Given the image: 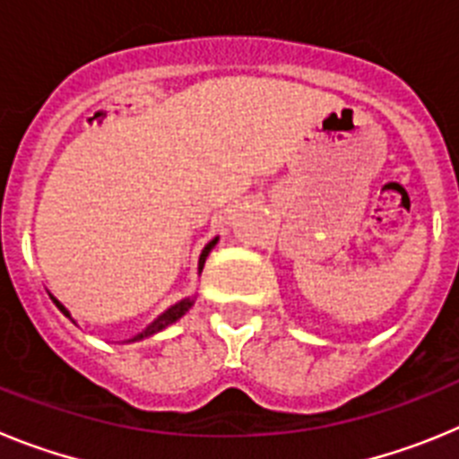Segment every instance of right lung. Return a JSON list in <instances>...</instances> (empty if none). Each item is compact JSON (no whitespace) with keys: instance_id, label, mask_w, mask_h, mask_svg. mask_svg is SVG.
Wrapping results in <instances>:
<instances>
[{"instance_id":"obj_1","label":"right lung","mask_w":459,"mask_h":459,"mask_svg":"<svg viewBox=\"0 0 459 459\" xmlns=\"http://www.w3.org/2000/svg\"><path fill=\"white\" fill-rule=\"evenodd\" d=\"M218 243V237L213 238V241H209L204 246V250H202V255H200V264H197V271H200L202 273V269H204V262H206V257H209V253H211V248H213V246H216ZM52 299H55V296H52ZM55 303H56V307H59V310L64 312V315H66V317H71V312H68V307L64 306L62 301H56L55 299ZM193 303H195V299H184V301H179V303H174L172 307H168V310L163 312V315H160V317L156 319V322H152L149 324L147 328H144V331H142V333H137L135 338L133 340H128V342H137V340H144V338H152V335H156L158 331H163V328H168L169 324H174V322H179L181 317H184L186 312L190 310V307H193ZM73 319V317H71Z\"/></svg>"}]
</instances>
